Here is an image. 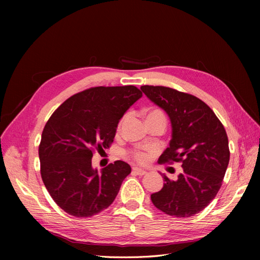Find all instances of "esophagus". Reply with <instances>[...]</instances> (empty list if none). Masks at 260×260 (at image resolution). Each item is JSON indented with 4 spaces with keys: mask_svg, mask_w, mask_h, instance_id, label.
Wrapping results in <instances>:
<instances>
[{
    "mask_svg": "<svg viewBox=\"0 0 260 260\" xmlns=\"http://www.w3.org/2000/svg\"><path fill=\"white\" fill-rule=\"evenodd\" d=\"M132 172H133V174L138 175V176H144V175H146L147 171L144 170V169L138 168V167H133V168H132Z\"/></svg>",
    "mask_w": 260,
    "mask_h": 260,
    "instance_id": "1",
    "label": "esophagus"
}]
</instances>
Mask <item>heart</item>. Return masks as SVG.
<instances>
[{
  "instance_id": "heart-1",
  "label": "heart",
  "mask_w": 260,
  "mask_h": 260,
  "mask_svg": "<svg viewBox=\"0 0 260 260\" xmlns=\"http://www.w3.org/2000/svg\"><path fill=\"white\" fill-rule=\"evenodd\" d=\"M155 115H161V116H164V114L160 111H158V109H153V111H151V112L148 113L147 117L148 116H155ZM123 119H124V117L122 118V119L119 122V128L121 127V124L123 122ZM130 155H131V157H132L133 159H135L138 162H141V164L146 162L148 160V158H149V155L146 152H143V151H133V152L130 153Z\"/></svg>"
}]
</instances>
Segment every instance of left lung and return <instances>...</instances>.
<instances>
[{"instance_id": "1", "label": "left lung", "mask_w": 260, "mask_h": 260, "mask_svg": "<svg viewBox=\"0 0 260 260\" xmlns=\"http://www.w3.org/2000/svg\"><path fill=\"white\" fill-rule=\"evenodd\" d=\"M141 90L170 118L172 139L159 164L181 162L177 180L164 175L160 191L151 195L165 214L187 218L199 214L215 199L230 159L223 124L202 100L161 85H142Z\"/></svg>"}]
</instances>
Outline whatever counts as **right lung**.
Instances as JSON below:
<instances>
[{"mask_svg":"<svg viewBox=\"0 0 260 260\" xmlns=\"http://www.w3.org/2000/svg\"><path fill=\"white\" fill-rule=\"evenodd\" d=\"M142 96L135 85L94 86L66 100L42 131L40 172L53 201L67 214H100L116 199L131 167L122 160L92 168L96 151L111 147L119 119Z\"/></svg>","mask_w":260,"mask_h":260,"instance_id":"1","label":"right lung"}]
</instances>
